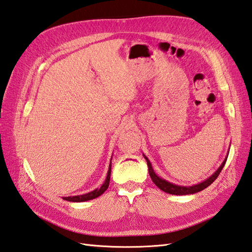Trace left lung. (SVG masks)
I'll list each match as a JSON object with an SVG mask.
<instances>
[{"label": "left lung", "instance_id": "left-lung-1", "mask_svg": "<svg viewBox=\"0 0 252 252\" xmlns=\"http://www.w3.org/2000/svg\"><path fill=\"white\" fill-rule=\"evenodd\" d=\"M144 158H145L147 161L148 172H149V175H151V178H152L154 183L156 184V186H158L161 190L168 192V194H172V195H190V194H195V192H198V191L207 189L209 185H211L213 182L216 181V179L218 178L219 174H220V172L222 171L224 165H225V162L227 160V156H226V158L224 159V161L220 165V168H219L216 172L210 176V178H208L207 180L201 182V183H198L196 185H191V186H180V185H175L173 183H170V182L165 181L164 179L159 178V176L154 172L152 163L148 160V158L145 156V155H144Z\"/></svg>", "mask_w": 252, "mask_h": 252}]
</instances>
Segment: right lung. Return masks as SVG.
Returning a JSON list of instances; mask_svg holds the SVG:
<instances>
[{
  "label": "right lung",
  "mask_w": 252,
  "mask_h": 252,
  "mask_svg": "<svg viewBox=\"0 0 252 252\" xmlns=\"http://www.w3.org/2000/svg\"><path fill=\"white\" fill-rule=\"evenodd\" d=\"M110 173H111V161L109 164V169H108V172H107V176H106V180L104 182V184L101 185L99 189H96L93 191H90L88 194H84V195H79V196H70V197H63V199L67 200V201H72V202H82V201H88L91 199H94V198L100 196L103 192L108 189L109 186V181H110Z\"/></svg>",
  "instance_id": "obj_1"
}]
</instances>
